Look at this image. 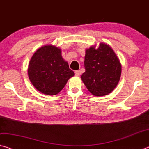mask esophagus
<instances>
[{"instance_id":"obj_1","label":"esophagus","mask_w":149,"mask_h":149,"mask_svg":"<svg viewBox=\"0 0 149 149\" xmlns=\"http://www.w3.org/2000/svg\"><path fill=\"white\" fill-rule=\"evenodd\" d=\"M75 75H76V76L79 77V75H81V72H80L79 70H77V71H75Z\"/></svg>"}]
</instances>
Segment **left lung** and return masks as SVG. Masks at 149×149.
Returning <instances> with one entry per match:
<instances>
[{"instance_id": "obj_1", "label": "left lung", "mask_w": 149, "mask_h": 149, "mask_svg": "<svg viewBox=\"0 0 149 149\" xmlns=\"http://www.w3.org/2000/svg\"><path fill=\"white\" fill-rule=\"evenodd\" d=\"M84 65L86 72L81 80L92 95H107L114 90L121 75V64L109 45L100 44L86 50Z\"/></svg>"}]
</instances>
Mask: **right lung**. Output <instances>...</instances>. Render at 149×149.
Here are the masks:
<instances>
[{
    "label": "right lung",
    "mask_w": 149,
    "mask_h": 149,
    "mask_svg": "<svg viewBox=\"0 0 149 149\" xmlns=\"http://www.w3.org/2000/svg\"><path fill=\"white\" fill-rule=\"evenodd\" d=\"M28 75L38 91L44 95H55L75 74L62 58V49L49 44L42 46L33 54L28 65Z\"/></svg>",
    "instance_id": "right-lung-1"
}]
</instances>
